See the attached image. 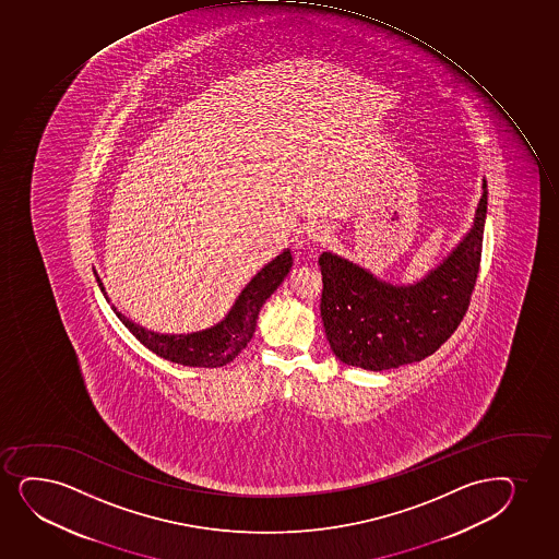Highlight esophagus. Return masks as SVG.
Returning a JSON list of instances; mask_svg holds the SVG:
<instances>
[{
  "label": "esophagus",
  "mask_w": 559,
  "mask_h": 559,
  "mask_svg": "<svg viewBox=\"0 0 559 559\" xmlns=\"http://www.w3.org/2000/svg\"><path fill=\"white\" fill-rule=\"evenodd\" d=\"M309 237L313 238L314 242H326L328 238L332 237V227L326 224L311 225Z\"/></svg>",
  "instance_id": "1"
}]
</instances>
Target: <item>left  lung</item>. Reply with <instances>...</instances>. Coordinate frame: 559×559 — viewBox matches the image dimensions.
<instances>
[{"instance_id":"1","label":"left lung","mask_w":559,"mask_h":559,"mask_svg":"<svg viewBox=\"0 0 559 559\" xmlns=\"http://www.w3.org/2000/svg\"><path fill=\"white\" fill-rule=\"evenodd\" d=\"M487 180L474 225L419 282L393 285L324 251L321 317L330 348L347 366L384 371L421 361L450 340L466 314L481 263Z\"/></svg>"}]
</instances>
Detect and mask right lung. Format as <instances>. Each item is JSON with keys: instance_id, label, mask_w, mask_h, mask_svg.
Listing matches in <instances>:
<instances>
[{"instance_id": "1", "label": "right lung", "mask_w": 559, "mask_h": 559, "mask_svg": "<svg viewBox=\"0 0 559 559\" xmlns=\"http://www.w3.org/2000/svg\"><path fill=\"white\" fill-rule=\"evenodd\" d=\"M290 266H293V255L290 250H285L251 277V282L233 304L229 313L225 314L224 321L193 334H156L140 324H134L121 311H117L116 306H111V309L116 311L119 321L134 334L135 340L145 345L148 350H153L156 356L180 366L209 367V369L222 367L233 361L240 350L248 347V343L255 334L259 311L269 300L270 295L287 277ZM97 283L109 304L108 293L104 289L98 276Z\"/></svg>"}]
</instances>
